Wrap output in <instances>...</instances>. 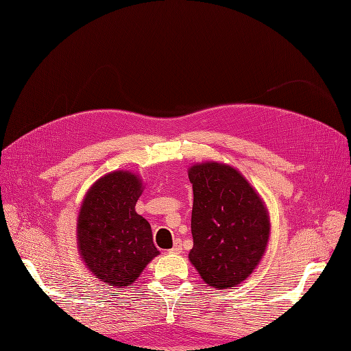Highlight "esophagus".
Returning a JSON list of instances; mask_svg holds the SVG:
<instances>
[{"mask_svg": "<svg viewBox=\"0 0 351 351\" xmlns=\"http://www.w3.org/2000/svg\"><path fill=\"white\" fill-rule=\"evenodd\" d=\"M168 252H169V253H174V254L182 253V252H183L182 241H180V240H176V241H174V246H173V249H169Z\"/></svg>", "mask_w": 351, "mask_h": 351, "instance_id": "34e87169", "label": "esophagus"}]
</instances>
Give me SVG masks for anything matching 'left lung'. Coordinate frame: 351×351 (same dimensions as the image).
<instances>
[{
	"instance_id": "8db88e82",
	"label": "left lung",
	"mask_w": 351,
	"mask_h": 351,
	"mask_svg": "<svg viewBox=\"0 0 351 351\" xmlns=\"http://www.w3.org/2000/svg\"><path fill=\"white\" fill-rule=\"evenodd\" d=\"M193 184L189 253L200 278L218 290L246 280L269 239V215L261 196L236 168L202 162L189 168Z\"/></svg>"
}]
</instances>
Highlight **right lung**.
I'll return each instance as SVG.
<instances>
[{
	"label": "right lung",
	"instance_id": "right-lung-1",
	"mask_svg": "<svg viewBox=\"0 0 351 351\" xmlns=\"http://www.w3.org/2000/svg\"><path fill=\"white\" fill-rule=\"evenodd\" d=\"M143 183L130 171H112L97 180L83 199L77 218L82 261L105 285L133 284L159 250L149 222L136 212Z\"/></svg>",
	"mask_w": 351,
	"mask_h": 351
}]
</instances>
